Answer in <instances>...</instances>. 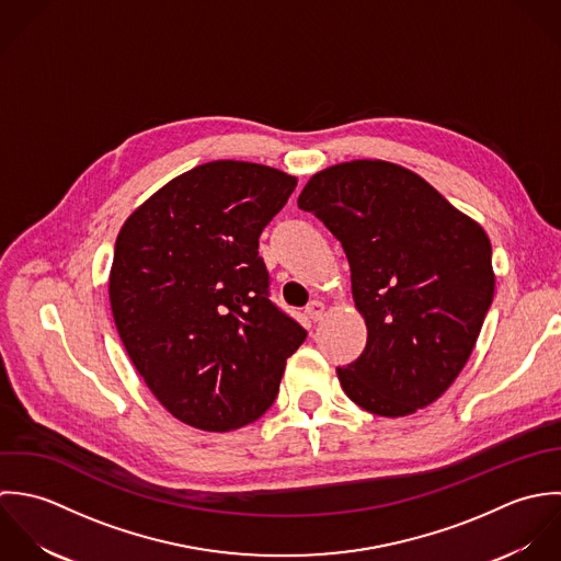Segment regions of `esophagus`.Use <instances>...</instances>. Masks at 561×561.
<instances>
[{
  "label": "esophagus",
  "instance_id": "esophagus-1",
  "mask_svg": "<svg viewBox=\"0 0 561 561\" xmlns=\"http://www.w3.org/2000/svg\"><path fill=\"white\" fill-rule=\"evenodd\" d=\"M323 312H325V306H323L321 301H310V304L306 306V314H308V319L314 321V323L323 317Z\"/></svg>",
  "mask_w": 561,
  "mask_h": 561
}]
</instances>
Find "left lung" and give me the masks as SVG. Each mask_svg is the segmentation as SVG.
<instances>
[{"instance_id": "left-lung-1", "label": "left lung", "mask_w": 561, "mask_h": 561, "mask_svg": "<svg viewBox=\"0 0 561 561\" xmlns=\"http://www.w3.org/2000/svg\"><path fill=\"white\" fill-rule=\"evenodd\" d=\"M348 257L362 355L337 366L346 397L377 416H408L445 394L494 297L481 229L416 173L353 160L317 173L299 195Z\"/></svg>"}]
</instances>
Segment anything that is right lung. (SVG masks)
Segmentation results:
<instances>
[{"instance_id": "right-lung-1", "label": "right lung", "mask_w": 561, "mask_h": 561, "mask_svg": "<svg viewBox=\"0 0 561 561\" xmlns=\"http://www.w3.org/2000/svg\"><path fill=\"white\" fill-rule=\"evenodd\" d=\"M295 186L264 164L208 162L160 188L116 236L114 325L153 397L191 427L260 419L308 336L271 301L257 253Z\"/></svg>"}]
</instances>
